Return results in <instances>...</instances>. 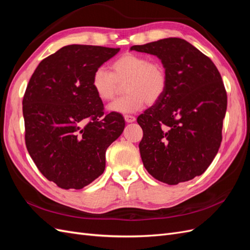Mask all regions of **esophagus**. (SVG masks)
<instances>
[{
    "label": "esophagus",
    "mask_w": 250,
    "mask_h": 250,
    "mask_svg": "<svg viewBox=\"0 0 250 250\" xmlns=\"http://www.w3.org/2000/svg\"><path fill=\"white\" fill-rule=\"evenodd\" d=\"M124 119L127 123H132L135 121V118L133 116H130V115H125L124 116Z\"/></svg>",
    "instance_id": "1"
}]
</instances>
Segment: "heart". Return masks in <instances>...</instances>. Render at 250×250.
<instances>
[{"label":"heart","mask_w":250,"mask_h":250,"mask_svg":"<svg viewBox=\"0 0 250 250\" xmlns=\"http://www.w3.org/2000/svg\"><path fill=\"white\" fill-rule=\"evenodd\" d=\"M110 72L100 66L94 72L92 87L103 102L112 100L124 85V95L113 101L108 109L118 113H132L142 109L147 102L161 99L167 87V72L158 60L144 55L126 53L110 64Z\"/></svg>","instance_id":"1"}]
</instances>
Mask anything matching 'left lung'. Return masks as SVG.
I'll use <instances>...</instances> for the list:
<instances>
[{"label": "left lung", "mask_w": 250, "mask_h": 250, "mask_svg": "<svg viewBox=\"0 0 250 250\" xmlns=\"http://www.w3.org/2000/svg\"><path fill=\"white\" fill-rule=\"evenodd\" d=\"M130 50L160 58L168 80L161 99L138 117L144 167L168 185L201 175L222 141L228 95L220 73L208 56L177 37Z\"/></svg>", "instance_id": "8db88e82"}]
</instances>
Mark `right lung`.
<instances>
[{"instance_id":"obj_1","label":"right lung","mask_w":250,"mask_h":250,"mask_svg":"<svg viewBox=\"0 0 250 250\" xmlns=\"http://www.w3.org/2000/svg\"><path fill=\"white\" fill-rule=\"evenodd\" d=\"M120 48L70 44L42 60L22 99L25 142L37 169L59 188H84L105 169V152L122 134L118 112L104 115L94 72Z\"/></svg>"}]
</instances>
